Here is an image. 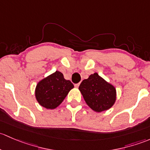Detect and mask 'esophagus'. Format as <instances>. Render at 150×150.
Returning a JSON list of instances; mask_svg holds the SVG:
<instances>
[{"label":"esophagus","mask_w":150,"mask_h":150,"mask_svg":"<svg viewBox=\"0 0 150 150\" xmlns=\"http://www.w3.org/2000/svg\"><path fill=\"white\" fill-rule=\"evenodd\" d=\"M79 84H80L79 83H78V84H76L75 85H74V86H75V87H76V88H78L79 86Z\"/></svg>","instance_id":"obj_1"}]
</instances>
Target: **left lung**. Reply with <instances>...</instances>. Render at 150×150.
I'll return each mask as SVG.
<instances>
[{"label": "left lung", "instance_id": "left-lung-1", "mask_svg": "<svg viewBox=\"0 0 150 150\" xmlns=\"http://www.w3.org/2000/svg\"><path fill=\"white\" fill-rule=\"evenodd\" d=\"M87 105L95 112H102L110 108L116 100L115 88L98 73L91 74L84 79L79 86Z\"/></svg>", "mask_w": 150, "mask_h": 150}]
</instances>
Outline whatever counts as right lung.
Listing matches in <instances>:
<instances>
[{
  "label": "right lung",
  "instance_id": "obj_1",
  "mask_svg": "<svg viewBox=\"0 0 150 150\" xmlns=\"http://www.w3.org/2000/svg\"><path fill=\"white\" fill-rule=\"evenodd\" d=\"M74 84L65 79L61 72L56 71L38 82L35 89V97L42 107L55 109L64 101Z\"/></svg>",
  "mask_w": 150,
  "mask_h": 150
}]
</instances>
